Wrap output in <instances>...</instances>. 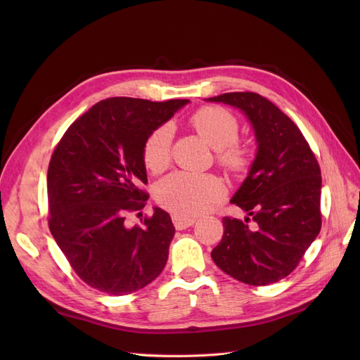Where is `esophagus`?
Returning <instances> with one entry per match:
<instances>
[{
    "label": "esophagus",
    "instance_id": "1",
    "mask_svg": "<svg viewBox=\"0 0 360 360\" xmlns=\"http://www.w3.org/2000/svg\"><path fill=\"white\" fill-rule=\"evenodd\" d=\"M172 224H174V226H176V230H186V228H189L195 224V219L193 217L172 214Z\"/></svg>",
    "mask_w": 360,
    "mask_h": 360
}]
</instances>
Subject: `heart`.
Returning <instances> with one entry per match:
<instances>
[{
    "label": "heart",
    "instance_id": "obj_1",
    "mask_svg": "<svg viewBox=\"0 0 360 360\" xmlns=\"http://www.w3.org/2000/svg\"><path fill=\"white\" fill-rule=\"evenodd\" d=\"M197 134L216 150V162L230 172H242L250 163V151L237 143L240 126L237 118L221 106H204L191 117ZM172 129L162 124L151 132L143 146V160L148 171L159 174L171 163ZM226 195L224 181L212 174L174 172L159 181L156 200L167 210L184 216H197L213 209Z\"/></svg>",
    "mask_w": 360,
    "mask_h": 360
}]
</instances>
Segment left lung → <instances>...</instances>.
Here are the masks:
<instances>
[{
	"mask_svg": "<svg viewBox=\"0 0 360 360\" xmlns=\"http://www.w3.org/2000/svg\"><path fill=\"white\" fill-rule=\"evenodd\" d=\"M242 110L254 126L258 153L231 202L245 221L225 216L214 264L249 285L288 276L321 230V171L297 124L252 91L210 97Z\"/></svg>",
	"mask_w": 360,
	"mask_h": 360,
	"instance_id": "8db88e82",
	"label": "left lung"
}]
</instances>
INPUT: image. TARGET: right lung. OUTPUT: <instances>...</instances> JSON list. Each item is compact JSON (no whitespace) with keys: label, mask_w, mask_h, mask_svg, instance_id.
<instances>
[{"label":"right lung","mask_w":360,"mask_h":360,"mask_svg":"<svg viewBox=\"0 0 360 360\" xmlns=\"http://www.w3.org/2000/svg\"><path fill=\"white\" fill-rule=\"evenodd\" d=\"M188 102L110 97L76 118L53 150L49 230L86 285L123 296L165 267L176 231L169 214L155 209L134 226L127 216L148 200L144 141Z\"/></svg>","instance_id":"add662e5"}]
</instances>
